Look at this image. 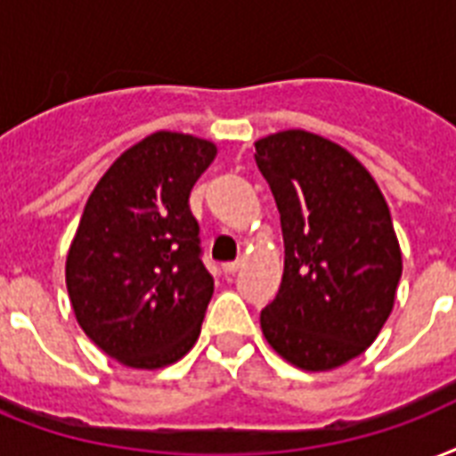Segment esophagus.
I'll list each match as a JSON object with an SVG mask.
<instances>
[{"label": "esophagus", "instance_id": "34e87169", "mask_svg": "<svg viewBox=\"0 0 456 456\" xmlns=\"http://www.w3.org/2000/svg\"><path fill=\"white\" fill-rule=\"evenodd\" d=\"M239 267H241V260H229V263H222V270H224L227 274H234Z\"/></svg>", "mask_w": 456, "mask_h": 456}]
</instances>
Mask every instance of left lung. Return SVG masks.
<instances>
[{"instance_id": "1", "label": "left lung", "mask_w": 456, "mask_h": 456, "mask_svg": "<svg viewBox=\"0 0 456 456\" xmlns=\"http://www.w3.org/2000/svg\"><path fill=\"white\" fill-rule=\"evenodd\" d=\"M280 210L284 274L260 313L267 344L301 370H332L375 342L390 318L402 251L366 167L322 135L289 128L256 141Z\"/></svg>"}]
</instances>
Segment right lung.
Listing matches in <instances>:
<instances>
[{"label":"right lung","mask_w":456,"mask_h":456,"mask_svg":"<svg viewBox=\"0 0 456 456\" xmlns=\"http://www.w3.org/2000/svg\"><path fill=\"white\" fill-rule=\"evenodd\" d=\"M217 145L158 131L114 159L90 193L66 256L83 332L128 368L155 370L191 352L213 298L189 196Z\"/></svg>","instance_id":"obj_1"}]
</instances>
